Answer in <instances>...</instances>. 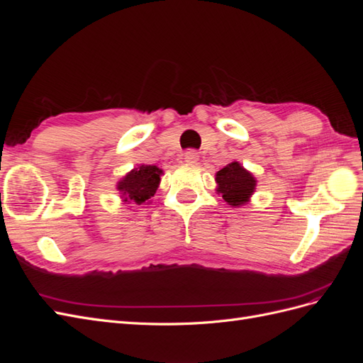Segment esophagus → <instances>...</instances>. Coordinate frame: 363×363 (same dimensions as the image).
Segmentation results:
<instances>
[{"label":"esophagus","instance_id":"34e87169","mask_svg":"<svg viewBox=\"0 0 363 363\" xmlns=\"http://www.w3.org/2000/svg\"><path fill=\"white\" fill-rule=\"evenodd\" d=\"M183 159H184V162L186 163H189V164H194V163H196L199 162V152H195V151H186L184 155H183Z\"/></svg>","mask_w":363,"mask_h":363}]
</instances>
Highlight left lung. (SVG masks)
<instances>
[{
	"label": "left lung",
	"instance_id": "1",
	"mask_svg": "<svg viewBox=\"0 0 363 363\" xmlns=\"http://www.w3.org/2000/svg\"><path fill=\"white\" fill-rule=\"evenodd\" d=\"M215 182L216 194L221 195L224 201L232 207L248 204L257 186L255 175L236 160L230 162L223 169H219L215 174Z\"/></svg>",
	"mask_w": 363,
	"mask_h": 363
}]
</instances>
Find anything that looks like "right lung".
Masks as SVG:
<instances>
[{
    "label": "right lung",
    "instance_id": "obj_1",
    "mask_svg": "<svg viewBox=\"0 0 363 363\" xmlns=\"http://www.w3.org/2000/svg\"><path fill=\"white\" fill-rule=\"evenodd\" d=\"M162 175L163 171L156 164H139L138 168H133L116 183L121 201L133 204L131 207L148 204L159 188Z\"/></svg>",
    "mask_w": 363,
    "mask_h": 363
}]
</instances>
